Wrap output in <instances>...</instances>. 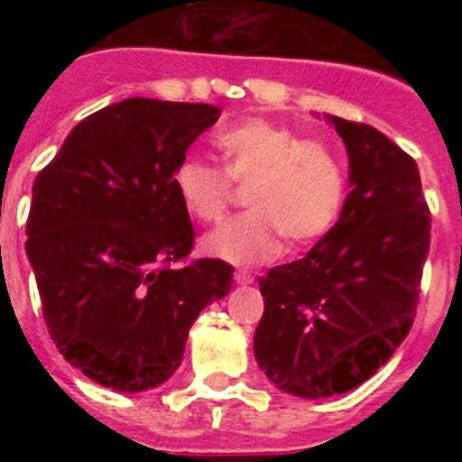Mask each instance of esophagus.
I'll use <instances>...</instances> for the list:
<instances>
[{"label":"esophagus","mask_w":462,"mask_h":462,"mask_svg":"<svg viewBox=\"0 0 462 462\" xmlns=\"http://www.w3.org/2000/svg\"><path fill=\"white\" fill-rule=\"evenodd\" d=\"M254 278L249 271H235V282H239V285H249Z\"/></svg>","instance_id":"esophagus-1"}]
</instances>
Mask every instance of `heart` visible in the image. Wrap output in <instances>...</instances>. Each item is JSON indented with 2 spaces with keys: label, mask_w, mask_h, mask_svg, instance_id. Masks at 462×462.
I'll use <instances>...</instances> for the list:
<instances>
[{
  "label": "heart",
  "mask_w": 462,
  "mask_h": 462,
  "mask_svg": "<svg viewBox=\"0 0 462 462\" xmlns=\"http://www.w3.org/2000/svg\"><path fill=\"white\" fill-rule=\"evenodd\" d=\"M223 167L187 155L172 184L181 208L201 223H216L235 199V181L246 184L252 210L225 220L203 237V252L230 263H261L282 252V242L307 246L337 223L347 174L337 148L326 139L300 136L273 119L252 117L216 136Z\"/></svg>",
  "instance_id": "b5f03b06"
}]
</instances>
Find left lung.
<instances>
[{"mask_svg": "<svg viewBox=\"0 0 462 462\" xmlns=\"http://www.w3.org/2000/svg\"><path fill=\"white\" fill-rule=\"evenodd\" d=\"M350 158V194L304 259L259 281L256 362L285 393L330 398L365 383L412 328L431 216L417 162L379 129L328 117Z\"/></svg>", "mask_w": 462, "mask_h": 462, "instance_id": "1", "label": "left lung"}]
</instances>
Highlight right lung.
Instances as JSON below:
<instances>
[{"label":"right lung","instance_id":"1","mask_svg":"<svg viewBox=\"0 0 462 462\" xmlns=\"http://www.w3.org/2000/svg\"><path fill=\"white\" fill-rule=\"evenodd\" d=\"M217 117L206 103L129 97L79 122L35 177L25 254L42 316L64 359L100 386H160L199 311L230 292V263L187 261L194 225L172 184Z\"/></svg>","mask_w":462,"mask_h":462}]
</instances>
